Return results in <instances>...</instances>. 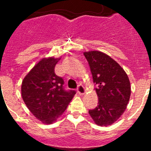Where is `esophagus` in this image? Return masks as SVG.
Returning a JSON list of instances; mask_svg holds the SVG:
<instances>
[{
  "instance_id": "34e87169",
  "label": "esophagus",
  "mask_w": 151,
  "mask_h": 151,
  "mask_svg": "<svg viewBox=\"0 0 151 151\" xmlns=\"http://www.w3.org/2000/svg\"><path fill=\"white\" fill-rule=\"evenodd\" d=\"M77 91H78V93L80 95H83L85 93V91H86V90H85V87H84L83 85H79L78 86V88H77Z\"/></svg>"
}]
</instances>
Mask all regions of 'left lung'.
Instances as JSON below:
<instances>
[{"mask_svg":"<svg viewBox=\"0 0 151 151\" xmlns=\"http://www.w3.org/2000/svg\"><path fill=\"white\" fill-rule=\"evenodd\" d=\"M88 62L98 97V104L88 111L94 123L107 126L125 112L131 95L130 81L119 64L107 54L98 51L84 52Z\"/></svg>","mask_w":151,"mask_h":151,"instance_id":"left-lung-1","label":"left lung"}]
</instances>
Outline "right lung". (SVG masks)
Here are the masks:
<instances>
[{"label":"right lung","mask_w":151,"mask_h":151,"mask_svg":"<svg viewBox=\"0 0 151 151\" xmlns=\"http://www.w3.org/2000/svg\"><path fill=\"white\" fill-rule=\"evenodd\" d=\"M60 58L41 59L23 78L21 94L30 112L45 124L55 122L66 110L76 91H65L63 79L54 72Z\"/></svg>","instance_id":"obj_1"}]
</instances>
